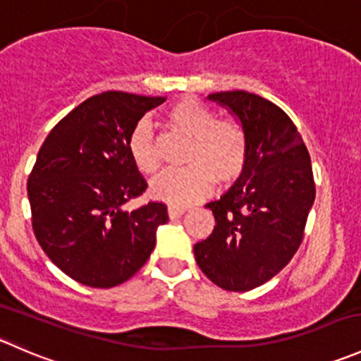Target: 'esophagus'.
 Returning <instances> with one entry per match:
<instances>
[{"label": "esophagus", "mask_w": 361, "mask_h": 361, "mask_svg": "<svg viewBox=\"0 0 361 361\" xmlns=\"http://www.w3.org/2000/svg\"><path fill=\"white\" fill-rule=\"evenodd\" d=\"M185 211L187 209H185L183 206H174V204H169V206H167V214H169L171 220H174V218H180Z\"/></svg>", "instance_id": "34e87169"}]
</instances>
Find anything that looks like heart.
Here are the masks:
<instances>
[{"instance_id": "heart-1", "label": "heart", "mask_w": 361, "mask_h": 361, "mask_svg": "<svg viewBox=\"0 0 361 361\" xmlns=\"http://www.w3.org/2000/svg\"><path fill=\"white\" fill-rule=\"evenodd\" d=\"M171 129L190 137L187 167L169 169L152 181L150 192L157 201L187 206L201 201L214 187L235 180L248 159L246 133L234 120H216V115L195 99H181L166 113ZM130 159L145 174H154L160 160L154 145V134L147 120H140L130 130Z\"/></svg>"}]
</instances>
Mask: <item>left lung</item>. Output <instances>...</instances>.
<instances>
[{
    "mask_svg": "<svg viewBox=\"0 0 361 361\" xmlns=\"http://www.w3.org/2000/svg\"><path fill=\"white\" fill-rule=\"evenodd\" d=\"M235 116L248 140L241 176L218 201L213 234L194 246L201 271L228 292H248L274 278L302 243L314 202L311 157L290 116L246 92L209 94Z\"/></svg>",
    "mask_w": 361,
    "mask_h": 361,
    "instance_id": "obj_1",
    "label": "left lung"
}]
</instances>
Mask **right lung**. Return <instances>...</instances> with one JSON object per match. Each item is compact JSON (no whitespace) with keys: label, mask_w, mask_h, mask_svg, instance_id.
I'll list each match as a JSON object with an SVG mask.
<instances>
[{"label":"right lung","mask_w":361,"mask_h":361,"mask_svg":"<svg viewBox=\"0 0 361 361\" xmlns=\"http://www.w3.org/2000/svg\"><path fill=\"white\" fill-rule=\"evenodd\" d=\"M166 97L108 92L89 97L47 136L27 180L32 231L47 257L75 281L111 288L150 258L162 202L123 204L147 190L130 159V130Z\"/></svg>","instance_id":"add662e5"}]
</instances>
